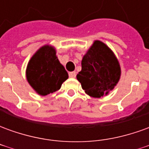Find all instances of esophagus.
Wrapping results in <instances>:
<instances>
[{
	"label": "esophagus",
	"mask_w": 149,
	"mask_h": 149,
	"mask_svg": "<svg viewBox=\"0 0 149 149\" xmlns=\"http://www.w3.org/2000/svg\"><path fill=\"white\" fill-rule=\"evenodd\" d=\"M76 72H70L69 73H68V76H69V77L71 78H75L76 77Z\"/></svg>",
	"instance_id": "1"
}]
</instances>
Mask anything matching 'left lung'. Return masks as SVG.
I'll return each mask as SVG.
<instances>
[{
    "instance_id": "1",
    "label": "left lung",
    "mask_w": 149,
    "mask_h": 149,
    "mask_svg": "<svg viewBox=\"0 0 149 149\" xmlns=\"http://www.w3.org/2000/svg\"><path fill=\"white\" fill-rule=\"evenodd\" d=\"M120 73V66L113 52L104 43L95 40L83 56L81 71L77 78L88 96L100 98L114 88Z\"/></svg>"
}]
</instances>
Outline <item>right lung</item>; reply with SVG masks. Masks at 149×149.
Wrapping results in <instances>:
<instances>
[{
    "label": "right lung",
    "instance_id": "1",
    "mask_svg": "<svg viewBox=\"0 0 149 149\" xmlns=\"http://www.w3.org/2000/svg\"><path fill=\"white\" fill-rule=\"evenodd\" d=\"M56 49L46 45L37 50L26 68V78L31 87L40 96L59 90L68 78V72L60 63Z\"/></svg>",
    "mask_w": 149,
    "mask_h": 149
}]
</instances>
